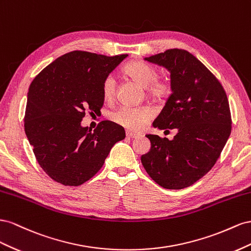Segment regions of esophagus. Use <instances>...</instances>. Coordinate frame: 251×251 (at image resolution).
<instances>
[{"instance_id":"1","label":"esophagus","mask_w":251,"mask_h":251,"mask_svg":"<svg viewBox=\"0 0 251 251\" xmlns=\"http://www.w3.org/2000/svg\"><path fill=\"white\" fill-rule=\"evenodd\" d=\"M126 135H127V138H131V139H138L141 137V134L133 133L131 131H126Z\"/></svg>"}]
</instances>
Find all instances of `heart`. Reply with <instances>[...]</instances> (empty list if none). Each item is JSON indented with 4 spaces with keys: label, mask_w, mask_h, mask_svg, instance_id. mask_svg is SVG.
<instances>
[{
    "label": "heart",
    "mask_w": 251,
    "mask_h": 251,
    "mask_svg": "<svg viewBox=\"0 0 251 251\" xmlns=\"http://www.w3.org/2000/svg\"><path fill=\"white\" fill-rule=\"evenodd\" d=\"M124 73L143 87H147L148 94L155 99H164L173 91V85L168 78L157 77L156 69L143 61H132L124 67ZM117 81L112 75H107L102 84L103 97L111 101L116 95ZM153 117V110L147 106H122L110 114L111 120L132 131H140Z\"/></svg>",
    "instance_id": "heart-1"
}]
</instances>
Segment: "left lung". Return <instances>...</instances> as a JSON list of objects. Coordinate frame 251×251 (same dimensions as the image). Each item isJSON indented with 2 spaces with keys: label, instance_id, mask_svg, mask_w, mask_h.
I'll return each mask as SVG.
<instances>
[{
  "label": "left lung",
  "instance_id": "left-lung-1",
  "mask_svg": "<svg viewBox=\"0 0 251 251\" xmlns=\"http://www.w3.org/2000/svg\"><path fill=\"white\" fill-rule=\"evenodd\" d=\"M170 73L173 94L152 123L175 129L174 140L146 134L151 143L141 162L152 180L166 189L195 184L213 167L231 132L226 92L202 62L184 49L145 58Z\"/></svg>",
  "mask_w": 251,
  "mask_h": 251
}]
</instances>
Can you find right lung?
Segmentation results:
<instances>
[{"mask_svg": "<svg viewBox=\"0 0 251 251\" xmlns=\"http://www.w3.org/2000/svg\"><path fill=\"white\" fill-rule=\"evenodd\" d=\"M128 54L68 52L33 78L27 95L24 128L42 169L65 186H80L102 168L110 149L125 139L124 128L102 121L94 131L81 126L86 111L104 104V78Z\"/></svg>", "mask_w": 251, "mask_h": 251, "instance_id": "right-lung-1", "label": "right lung"}]
</instances>
